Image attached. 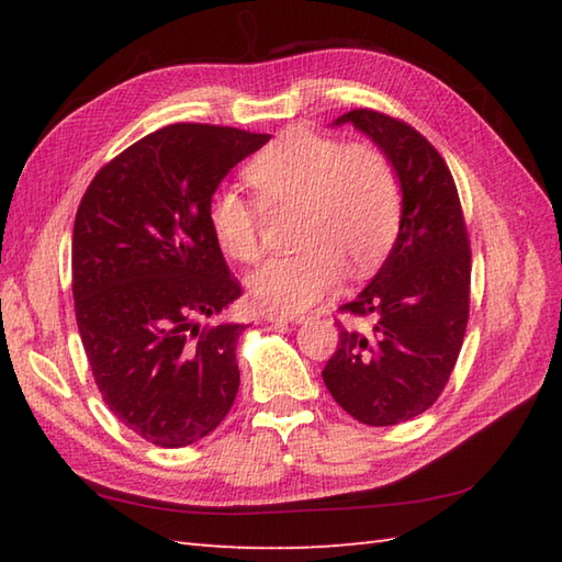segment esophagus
<instances>
[{"label":"esophagus","instance_id":"1","mask_svg":"<svg viewBox=\"0 0 562 562\" xmlns=\"http://www.w3.org/2000/svg\"><path fill=\"white\" fill-rule=\"evenodd\" d=\"M270 324H304L306 316L304 314H282V312H270L266 314Z\"/></svg>","mask_w":562,"mask_h":562}]
</instances>
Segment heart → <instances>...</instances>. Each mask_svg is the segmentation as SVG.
Segmentation results:
<instances>
[{"label": "heart", "mask_w": 562, "mask_h": 562, "mask_svg": "<svg viewBox=\"0 0 562 562\" xmlns=\"http://www.w3.org/2000/svg\"><path fill=\"white\" fill-rule=\"evenodd\" d=\"M266 210L296 207L300 254L272 258L248 278V292L268 312L294 314L389 256L401 229V186L386 154L362 142L292 127L262 147L244 169ZM207 224L226 256L260 258V210L234 188L214 190Z\"/></svg>", "instance_id": "heart-1"}]
</instances>
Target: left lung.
<instances>
[{"mask_svg":"<svg viewBox=\"0 0 562 562\" xmlns=\"http://www.w3.org/2000/svg\"><path fill=\"white\" fill-rule=\"evenodd\" d=\"M386 154L401 183V229L384 266L340 306L369 318L340 328L321 372L330 396L355 420L389 427L425 413L459 360L471 300V248L461 202L439 151L398 117L372 109L340 115Z\"/></svg>","mask_w":562,"mask_h":562,"instance_id":"1","label":"left lung"}]
</instances>
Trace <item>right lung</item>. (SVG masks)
Instances as JSON below:
<instances>
[{
  "label": "right lung",
  "instance_id": "right-lung-1",
  "mask_svg": "<svg viewBox=\"0 0 562 562\" xmlns=\"http://www.w3.org/2000/svg\"><path fill=\"white\" fill-rule=\"evenodd\" d=\"M270 135L176 123L117 154L83 193L71 294L93 379L111 413L164 449L195 445L238 391L236 340L214 324L241 296L207 224V202Z\"/></svg>",
  "mask_w": 562,
  "mask_h": 562
}]
</instances>
